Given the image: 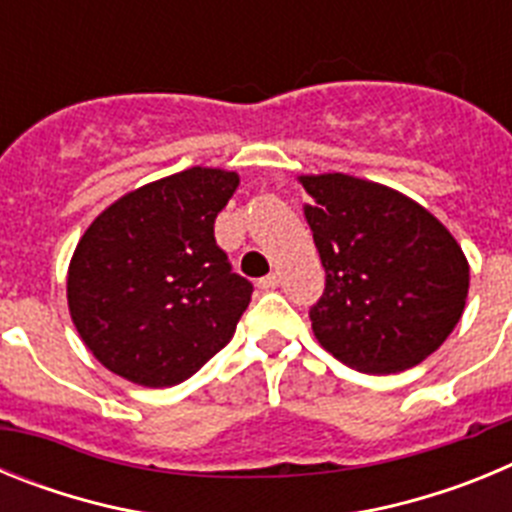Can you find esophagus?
I'll list each match as a JSON object with an SVG mask.
<instances>
[{
    "label": "esophagus",
    "mask_w": 512,
    "mask_h": 512,
    "mask_svg": "<svg viewBox=\"0 0 512 512\" xmlns=\"http://www.w3.org/2000/svg\"><path fill=\"white\" fill-rule=\"evenodd\" d=\"M259 287L264 289V292H269V289H277L279 287V274H266V277H261Z\"/></svg>",
    "instance_id": "obj_1"
}]
</instances>
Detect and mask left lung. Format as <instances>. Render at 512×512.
<instances>
[{
  "instance_id": "1",
  "label": "left lung",
  "mask_w": 512,
  "mask_h": 512,
  "mask_svg": "<svg viewBox=\"0 0 512 512\" xmlns=\"http://www.w3.org/2000/svg\"><path fill=\"white\" fill-rule=\"evenodd\" d=\"M325 269L310 307L315 338L343 364L392 374L420 364L459 323L469 266L436 217L382 184L346 174L302 176Z\"/></svg>"
}]
</instances>
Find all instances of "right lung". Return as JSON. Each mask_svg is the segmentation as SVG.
<instances>
[{"label":"right lung","instance_id":"right-lung-1","mask_svg":"<svg viewBox=\"0 0 512 512\" xmlns=\"http://www.w3.org/2000/svg\"><path fill=\"white\" fill-rule=\"evenodd\" d=\"M233 171L194 169L125 194L87 228L69 266V310L110 372L171 387L233 338L253 284L215 241Z\"/></svg>","mask_w":512,"mask_h":512}]
</instances>
